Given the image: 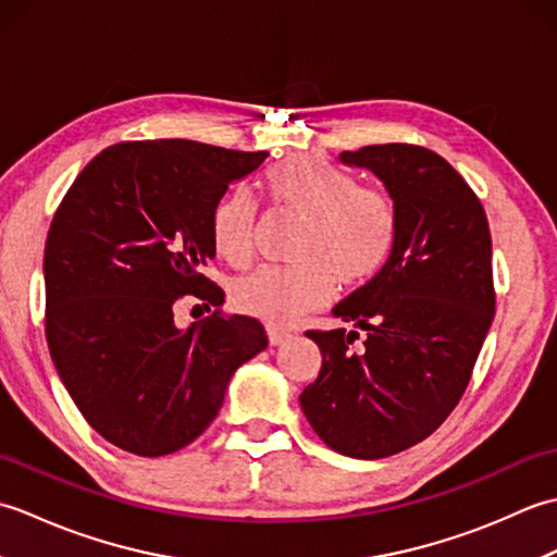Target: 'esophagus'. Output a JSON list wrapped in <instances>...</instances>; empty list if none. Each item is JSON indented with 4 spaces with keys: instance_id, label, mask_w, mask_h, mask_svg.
Here are the masks:
<instances>
[{
    "instance_id": "34e87169",
    "label": "esophagus",
    "mask_w": 557,
    "mask_h": 557,
    "mask_svg": "<svg viewBox=\"0 0 557 557\" xmlns=\"http://www.w3.org/2000/svg\"><path fill=\"white\" fill-rule=\"evenodd\" d=\"M265 330H268V339H270V345H272V347H277V345H285V342L292 337L289 330L280 327V325H268Z\"/></svg>"
}]
</instances>
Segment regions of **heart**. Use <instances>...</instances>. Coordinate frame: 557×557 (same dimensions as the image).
<instances>
[{
    "label": "heart",
    "mask_w": 557,
    "mask_h": 557,
    "mask_svg": "<svg viewBox=\"0 0 557 557\" xmlns=\"http://www.w3.org/2000/svg\"><path fill=\"white\" fill-rule=\"evenodd\" d=\"M263 188L275 206L306 218L294 265H263L239 277L232 299L239 311L270 325L292 323L327 301L333 285L359 289L385 268L397 242L393 200L377 188L357 186L347 172L311 156L270 168ZM256 208L244 191L218 200L210 215L215 253L244 265L253 253Z\"/></svg>",
    "instance_id": "obj_1"
}]
</instances>
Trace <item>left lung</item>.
I'll use <instances>...</instances> for the list:
<instances>
[{"label": "left lung", "mask_w": 557, "mask_h": 557, "mask_svg": "<svg viewBox=\"0 0 557 557\" xmlns=\"http://www.w3.org/2000/svg\"><path fill=\"white\" fill-rule=\"evenodd\" d=\"M339 162L383 182L397 242L369 285L333 309L351 330L306 333L323 366L299 401L335 453L381 459L429 437L469 385L495 313L491 232L476 194L433 150L363 146Z\"/></svg>", "instance_id": "obj_1"}]
</instances>
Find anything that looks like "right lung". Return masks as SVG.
<instances>
[{
	"label": "right lung",
	"instance_id": "right-lung-1",
	"mask_svg": "<svg viewBox=\"0 0 557 557\" xmlns=\"http://www.w3.org/2000/svg\"><path fill=\"white\" fill-rule=\"evenodd\" d=\"M268 152L198 140L116 144L92 158L57 208L45 244L47 345L78 411L104 441L140 457L194 443L234 371L268 347L256 318L176 327L186 294L220 306L210 215Z\"/></svg>",
	"mask_w": 557,
	"mask_h": 557
}]
</instances>
